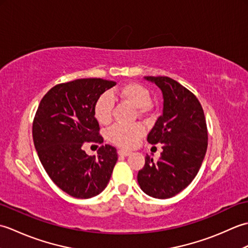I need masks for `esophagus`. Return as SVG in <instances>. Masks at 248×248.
<instances>
[{"label":"esophagus","instance_id":"1","mask_svg":"<svg viewBox=\"0 0 248 248\" xmlns=\"http://www.w3.org/2000/svg\"><path fill=\"white\" fill-rule=\"evenodd\" d=\"M118 155L121 156H128L131 155V151L129 150H124V149H119L118 150Z\"/></svg>","mask_w":248,"mask_h":248}]
</instances>
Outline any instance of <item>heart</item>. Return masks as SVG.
<instances>
[{
	"instance_id": "obj_1",
	"label": "heart",
	"mask_w": 248,
	"mask_h": 248,
	"mask_svg": "<svg viewBox=\"0 0 248 248\" xmlns=\"http://www.w3.org/2000/svg\"><path fill=\"white\" fill-rule=\"evenodd\" d=\"M113 94L133 105L134 108H140V114L146 113L151 103L150 92L141 84L135 82L127 83L120 88L115 89ZM113 108L114 99L109 93H104L101 96H99L93 107V114L98 123L101 124H108L112 120ZM143 134L144 128L140 124H116L109 129L108 136V140L115 145L124 147V148H130V147L136 145Z\"/></svg>"
}]
</instances>
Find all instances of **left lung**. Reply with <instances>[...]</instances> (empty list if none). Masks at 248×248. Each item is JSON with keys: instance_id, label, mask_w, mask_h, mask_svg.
I'll list each match as a JSON object with an SVG mask.
<instances>
[{"instance_id": "8db88e82", "label": "left lung", "mask_w": 248, "mask_h": 248, "mask_svg": "<svg viewBox=\"0 0 248 248\" xmlns=\"http://www.w3.org/2000/svg\"><path fill=\"white\" fill-rule=\"evenodd\" d=\"M163 93V114L147 140L163 144L156 162L146 155L138 173L143 192L165 199L175 196L196 177L208 147V130L202 104L196 96L168 77H145Z\"/></svg>"}]
</instances>
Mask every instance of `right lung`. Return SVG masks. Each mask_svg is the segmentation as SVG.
I'll use <instances>...</instances> for the list:
<instances>
[{"instance_id": "right-lung-1", "label": "right lung", "mask_w": 248, "mask_h": 248, "mask_svg": "<svg viewBox=\"0 0 248 248\" xmlns=\"http://www.w3.org/2000/svg\"><path fill=\"white\" fill-rule=\"evenodd\" d=\"M115 85L96 78L57 84L37 108L33 121L37 155L52 181L72 197L97 196L112 176L118 159L115 147L102 145L98 156H91L83 145L103 143L93 107L99 96Z\"/></svg>"}]
</instances>
